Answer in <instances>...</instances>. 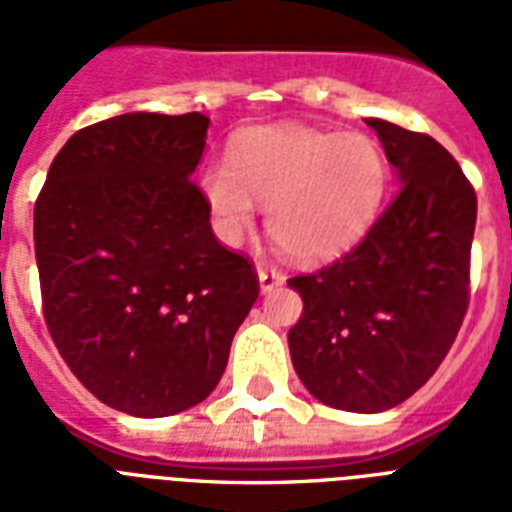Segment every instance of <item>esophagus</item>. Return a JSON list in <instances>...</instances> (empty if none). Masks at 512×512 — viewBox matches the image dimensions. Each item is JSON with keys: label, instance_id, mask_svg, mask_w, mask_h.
<instances>
[{"label": "esophagus", "instance_id": "esophagus-1", "mask_svg": "<svg viewBox=\"0 0 512 512\" xmlns=\"http://www.w3.org/2000/svg\"><path fill=\"white\" fill-rule=\"evenodd\" d=\"M257 281H260V292L268 295V292H273V289L284 284V273L276 271V268H265V265H260V268H257Z\"/></svg>", "mask_w": 512, "mask_h": 512}]
</instances>
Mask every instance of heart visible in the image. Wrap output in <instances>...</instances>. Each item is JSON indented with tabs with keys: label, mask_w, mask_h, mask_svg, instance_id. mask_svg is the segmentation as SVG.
<instances>
[{
	"label": "heart",
	"mask_w": 512,
	"mask_h": 512,
	"mask_svg": "<svg viewBox=\"0 0 512 512\" xmlns=\"http://www.w3.org/2000/svg\"><path fill=\"white\" fill-rule=\"evenodd\" d=\"M388 159L364 132H324L303 124H268L239 132L228 167H207L201 196L220 239L239 241L265 207V228L297 263L345 255L380 215Z\"/></svg>",
	"instance_id": "heart-1"
}]
</instances>
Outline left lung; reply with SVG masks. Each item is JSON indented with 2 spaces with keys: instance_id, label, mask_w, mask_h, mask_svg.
<instances>
[{
  "instance_id": "1",
  "label": "left lung",
  "mask_w": 512,
  "mask_h": 512,
  "mask_svg": "<svg viewBox=\"0 0 512 512\" xmlns=\"http://www.w3.org/2000/svg\"><path fill=\"white\" fill-rule=\"evenodd\" d=\"M366 124L396 170L398 193L356 249L287 281L303 297L287 340L311 396L377 414L420 390L460 332L476 191L430 135L385 119Z\"/></svg>"
}]
</instances>
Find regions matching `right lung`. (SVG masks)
Listing matches in <instances>:
<instances>
[{"label":"right lung","mask_w":512,"mask_h":512,"mask_svg":"<svg viewBox=\"0 0 512 512\" xmlns=\"http://www.w3.org/2000/svg\"><path fill=\"white\" fill-rule=\"evenodd\" d=\"M204 114H122L55 156L34 209L44 321L84 388L132 417L201 404L260 295L191 175Z\"/></svg>","instance_id":"right-lung-1"}]
</instances>
